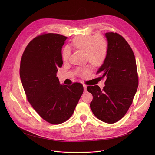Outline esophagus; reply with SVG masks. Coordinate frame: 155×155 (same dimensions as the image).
<instances>
[{
	"instance_id": "1",
	"label": "esophagus",
	"mask_w": 155,
	"mask_h": 155,
	"mask_svg": "<svg viewBox=\"0 0 155 155\" xmlns=\"http://www.w3.org/2000/svg\"><path fill=\"white\" fill-rule=\"evenodd\" d=\"M83 87H84V90H86V87H87V86H86V84H83Z\"/></svg>"
}]
</instances>
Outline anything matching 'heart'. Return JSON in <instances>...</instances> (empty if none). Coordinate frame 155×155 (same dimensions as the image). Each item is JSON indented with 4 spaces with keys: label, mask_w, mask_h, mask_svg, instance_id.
I'll use <instances>...</instances> for the list:
<instances>
[{
    "label": "heart",
    "mask_w": 155,
    "mask_h": 155,
    "mask_svg": "<svg viewBox=\"0 0 155 155\" xmlns=\"http://www.w3.org/2000/svg\"><path fill=\"white\" fill-rule=\"evenodd\" d=\"M73 45L80 50L85 51L86 58L94 65H102L107 54L108 43L101 35H78L72 41ZM70 56V50L65 47L62 51V58L67 61ZM91 68L90 65H84L79 68L77 72L81 76H84L90 72Z\"/></svg>",
    "instance_id": "b5f03b06"
}]
</instances>
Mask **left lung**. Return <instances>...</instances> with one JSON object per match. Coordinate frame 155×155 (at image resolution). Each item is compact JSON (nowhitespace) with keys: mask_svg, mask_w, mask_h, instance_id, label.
I'll use <instances>...</instances> for the list:
<instances>
[{"mask_svg":"<svg viewBox=\"0 0 155 155\" xmlns=\"http://www.w3.org/2000/svg\"><path fill=\"white\" fill-rule=\"evenodd\" d=\"M108 51L97 74L105 78V86H88L93 99V114L107 123H114L126 114L137 91L139 80L135 56L126 40L120 34L107 32Z\"/></svg>","mask_w":155,"mask_h":155,"instance_id":"1","label":"left lung"}]
</instances>
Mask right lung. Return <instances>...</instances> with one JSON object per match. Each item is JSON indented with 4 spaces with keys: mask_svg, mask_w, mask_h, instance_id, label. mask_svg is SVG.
<instances>
[{
    "mask_svg": "<svg viewBox=\"0 0 155 155\" xmlns=\"http://www.w3.org/2000/svg\"><path fill=\"white\" fill-rule=\"evenodd\" d=\"M67 37L43 34L31 40L22 56L19 74L28 101L46 121L58 124L67 121L83 93L80 83L61 84L56 77L62 65V47Z\"/></svg>",
    "mask_w": 155,
    "mask_h": 155,
    "instance_id": "obj_1",
    "label": "right lung"
}]
</instances>
